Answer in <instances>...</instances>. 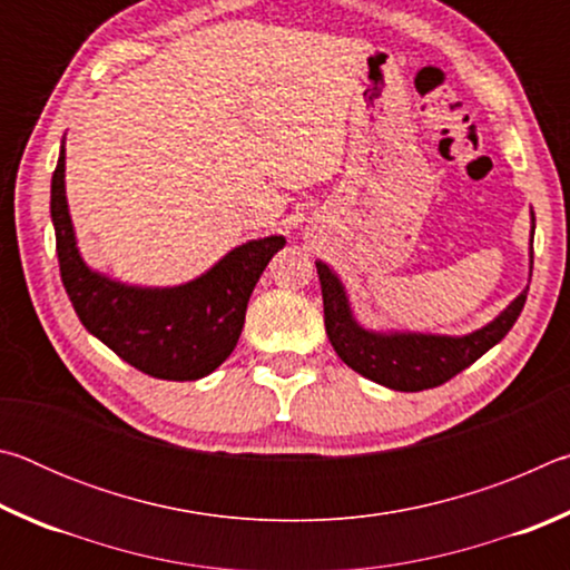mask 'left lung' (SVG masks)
Instances as JSON below:
<instances>
[{"instance_id":"8db88e82","label":"left lung","mask_w":570,"mask_h":570,"mask_svg":"<svg viewBox=\"0 0 570 570\" xmlns=\"http://www.w3.org/2000/svg\"><path fill=\"white\" fill-rule=\"evenodd\" d=\"M530 250H533V234H530ZM530 264H533V256H530ZM316 274H320L322 282L326 336H330L334 352L362 377L397 392H422L438 387V384H445L462 370H468L472 362H478L482 354L493 350L513 330L528 296L525 288L488 326L465 336L410 332L382 334L356 324L340 276L330 266L316 262Z\"/></svg>"}]
</instances>
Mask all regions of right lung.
I'll return each mask as SVG.
<instances>
[{
  "label": "right lung",
  "instance_id": "right-lung-1",
  "mask_svg": "<svg viewBox=\"0 0 570 570\" xmlns=\"http://www.w3.org/2000/svg\"><path fill=\"white\" fill-rule=\"evenodd\" d=\"M50 214L65 292L85 330L158 380H200L228 360L244 330L250 292L284 236L238 246L204 276L170 288L128 286L82 262L65 196V146L52 173Z\"/></svg>",
  "mask_w": 570,
  "mask_h": 570
}]
</instances>
